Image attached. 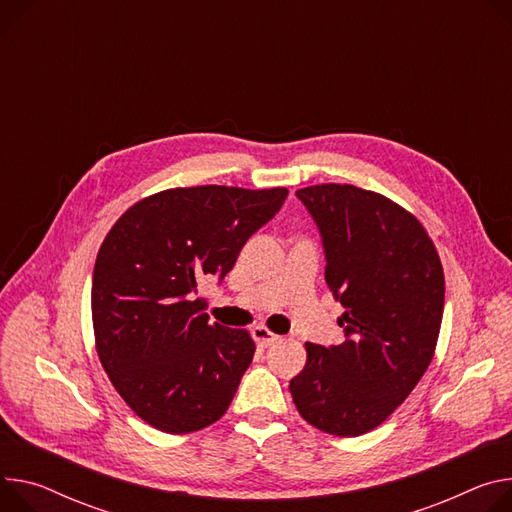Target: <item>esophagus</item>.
Here are the masks:
<instances>
[{
	"instance_id": "esophagus-1",
	"label": "esophagus",
	"mask_w": 512,
	"mask_h": 512,
	"mask_svg": "<svg viewBox=\"0 0 512 512\" xmlns=\"http://www.w3.org/2000/svg\"><path fill=\"white\" fill-rule=\"evenodd\" d=\"M251 335H253L255 343H257L259 347H269V345H273L275 341H280V337H277L275 333H271L267 327H255V329L251 331Z\"/></svg>"
}]
</instances>
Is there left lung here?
Here are the masks:
<instances>
[{
    "instance_id": "1",
    "label": "left lung",
    "mask_w": 512,
    "mask_h": 512,
    "mask_svg": "<svg viewBox=\"0 0 512 512\" xmlns=\"http://www.w3.org/2000/svg\"><path fill=\"white\" fill-rule=\"evenodd\" d=\"M296 196L320 228L345 341L306 343L290 392L306 423L357 437L382 425L427 371L443 318V265L427 228L378 192L320 183Z\"/></svg>"
}]
</instances>
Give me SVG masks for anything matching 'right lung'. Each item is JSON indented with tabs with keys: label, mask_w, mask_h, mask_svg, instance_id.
Here are the masks:
<instances>
[{
	"label": "right lung",
	"mask_w": 512,
	"mask_h": 512,
	"mask_svg": "<svg viewBox=\"0 0 512 512\" xmlns=\"http://www.w3.org/2000/svg\"><path fill=\"white\" fill-rule=\"evenodd\" d=\"M288 196L286 188H173L138 200L106 235L91 282L102 367L136 416L183 435L210 427L253 361L245 329L208 322L194 298L222 277Z\"/></svg>",
	"instance_id": "1"
}]
</instances>
